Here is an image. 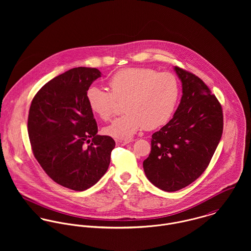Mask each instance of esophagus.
Returning <instances> with one entry per match:
<instances>
[{
	"instance_id": "34e87169",
	"label": "esophagus",
	"mask_w": 251,
	"mask_h": 251,
	"mask_svg": "<svg viewBox=\"0 0 251 251\" xmlns=\"http://www.w3.org/2000/svg\"><path fill=\"white\" fill-rule=\"evenodd\" d=\"M128 141H122V140H116V145L117 146H126V144H128Z\"/></svg>"
}]
</instances>
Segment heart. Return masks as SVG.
Instances as JSON below:
<instances>
[{"label":"heart","mask_w":251,"mask_h":251,"mask_svg":"<svg viewBox=\"0 0 251 251\" xmlns=\"http://www.w3.org/2000/svg\"><path fill=\"white\" fill-rule=\"evenodd\" d=\"M110 92L92 86L86 93L91 111L103 121L116 112L117 102L125 101L126 113L106 126L104 133L129 140L143 128L151 130L165 125L173 116L179 100L176 76L148 68H128L116 72L108 81Z\"/></svg>","instance_id":"b5f03b06"}]
</instances>
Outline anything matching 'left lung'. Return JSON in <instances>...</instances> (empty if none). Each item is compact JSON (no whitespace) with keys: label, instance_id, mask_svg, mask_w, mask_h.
Masks as SVG:
<instances>
[{"label":"left lung","instance_id":"obj_1","mask_svg":"<svg viewBox=\"0 0 251 251\" xmlns=\"http://www.w3.org/2000/svg\"><path fill=\"white\" fill-rule=\"evenodd\" d=\"M182 96L173 118L151 135V150L144 172L156 187L177 191L208 167L223 131L222 108L208 86L196 75L174 68Z\"/></svg>","mask_w":251,"mask_h":251}]
</instances>
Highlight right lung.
<instances>
[{
	"label": "right lung",
	"mask_w": 251,
	"mask_h": 251,
	"mask_svg": "<svg viewBox=\"0 0 251 251\" xmlns=\"http://www.w3.org/2000/svg\"><path fill=\"white\" fill-rule=\"evenodd\" d=\"M99 77L98 69L85 67L60 74L36 93L29 111L28 133L36 160L54 181L76 191L90 188L106 173L115 148L113 138L97 134L86 99Z\"/></svg>",
	"instance_id": "1"
}]
</instances>
